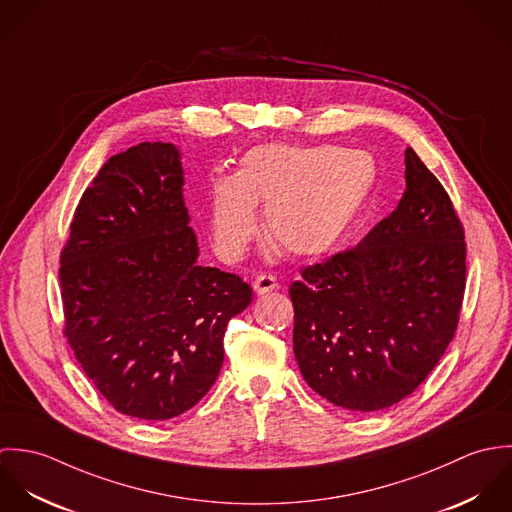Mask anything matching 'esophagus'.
<instances>
[{
    "label": "esophagus",
    "mask_w": 512,
    "mask_h": 512,
    "mask_svg": "<svg viewBox=\"0 0 512 512\" xmlns=\"http://www.w3.org/2000/svg\"><path fill=\"white\" fill-rule=\"evenodd\" d=\"M252 288H254V292L258 293V295L274 292V290H278V280L274 276H270V274H260L252 282Z\"/></svg>",
    "instance_id": "obj_1"
}]
</instances>
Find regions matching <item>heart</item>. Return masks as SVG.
<instances>
[{
  "mask_svg": "<svg viewBox=\"0 0 512 512\" xmlns=\"http://www.w3.org/2000/svg\"><path fill=\"white\" fill-rule=\"evenodd\" d=\"M378 167L365 149L264 144L246 151L234 175L209 189V230L215 252L240 260L258 234L256 207H264L266 234L293 256L333 252L359 219Z\"/></svg>",
  "mask_w": 512,
  "mask_h": 512,
  "instance_id": "heart-1",
  "label": "heart"
}]
</instances>
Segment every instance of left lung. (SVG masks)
I'll use <instances>...</instances> for the list:
<instances>
[{
  "label": "left lung",
  "instance_id": "obj_1",
  "mask_svg": "<svg viewBox=\"0 0 512 512\" xmlns=\"http://www.w3.org/2000/svg\"><path fill=\"white\" fill-rule=\"evenodd\" d=\"M449 195L412 147L406 191L359 246L301 270L290 288L293 355L331 404L376 412L412 394L451 343L465 240Z\"/></svg>",
  "mask_w": 512,
  "mask_h": 512
}]
</instances>
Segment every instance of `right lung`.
I'll return each mask as SVG.
<instances>
[{"label": "right lung", "instance_id": "right-lung-1", "mask_svg": "<svg viewBox=\"0 0 512 512\" xmlns=\"http://www.w3.org/2000/svg\"><path fill=\"white\" fill-rule=\"evenodd\" d=\"M181 153L144 142L110 157L74 211L61 254L65 335L120 412L169 420L215 384L228 321L252 290L199 266Z\"/></svg>", "mask_w": 512, "mask_h": 512}]
</instances>
